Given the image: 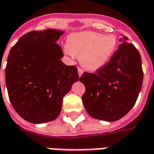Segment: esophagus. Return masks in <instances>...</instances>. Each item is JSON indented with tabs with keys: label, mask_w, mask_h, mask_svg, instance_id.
<instances>
[{
	"label": "esophagus",
	"mask_w": 154,
	"mask_h": 154,
	"mask_svg": "<svg viewBox=\"0 0 154 154\" xmlns=\"http://www.w3.org/2000/svg\"><path fill=\"white\" fill-rule=\"evenodd\" d=\"M78 74H79V76L80 77L81 75H82V74H83V69H81V68H78Z\"/></svg>",
	"instance_id": "34e87169"
}]
</instances>
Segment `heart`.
Wrapping results in <instances>:
<instances>
[{"label":"heart","mask_w":154,"mask_h":154,"mask_svg":"<svg viewBox=\"0 0 154 154\" xmlns=\"http://www.w3.org/2000/svg\"><path fill=\"white\" fill-rule=\"evenodd\" d=\"M117 46L118 41L114 35L84 31L69 36L66 51L79 57V63L85 69L96 71L108 63Z\"/></svg>","instance_id":"1"}]
</instances>
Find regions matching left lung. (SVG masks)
Segmentation results:
<instances>
[{"instance_id":"8db88e82","label":"left lung","mask_w":154,"mask_h":154,"mask_svg":"<svg viewBox=\"0 0 154 154\" xmlns=\"http://www.w3.org/2000/svg\"><path fill=\"white\" fill-rule=\"evenodd\" d=\"M124 37L121 45L107 64L94 74L84 72L79 81L85 91L82 102L90 116L105 121H115L132 108L143 79L142 58L132 43Z\"/></svg>"}]
</instances>
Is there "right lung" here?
<instances>
[{
	"mask_svg": "<svg viewBox=\"0 0 154 154\" xmlns=\"http://www.w3.org/2000/svg\"><path fill=\"white\" fill-rule=\"evenodd\" d=\"M63 32L30 31L12 46L6 66L9 100L22 118L34 124L54 120L63 98L79 80L75 65H65L57 41Z\"/></svg>",
	"mask_w": 154,
	"mask_h": 154,
	"instance_id": "obj_1",
	"label": "right lung"
}]
</instances>
